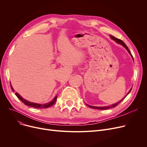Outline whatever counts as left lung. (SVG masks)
I'll list each match as a JSON object with an SVG mask.
<instances>
[{
    "mask_svg": "<svg viewBox=\"0 0 147 147\" xmlns=\"http://www.w3.org/2000/svg\"><path fill=\"white\" fill-rule=\"evenodd\" d=\"M110 37H111V39H113V40H114L115 42H116L117 43H119V44H120V45H122L123 47H124L126 50H127V51L129 52V53L130 54V56L132 57V59H134V58H133V56L132 55V54H131V53H130V51L129 50V48H128V47L127 46H126V45L121 40H120V39H119V38H117L116 37H114L113 36H112V35H110ZM132 88H131L130 90H129V91L128 92V93H127V94L122 99H121L120 101H119V102H117V103H115V104H113V105H109V106H105V107H95V106H92V105H88V104H86L88 107H89L90 108H91V109H98V110H107V109H111V108H113V107H116L119 103H120L123 99H124L125 98H126V96L130 93V92L131 91V90H132Z\"/></svg>",
    "mask_w": 147,
    "mask_h": 147,
    "instance_id": "obj_1",
    "label": "left lung"
}]
</instances>
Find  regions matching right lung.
Listing matches in <instances>:
<instances>
[{
  "label": "right lung",
  "mask_w": 147,
  "mask_h": 147,
  "mask_svg": "<svg viewBox=\"0 0 147 147\" xmlns=\"http://www.w3.org/2000/svg\"><path fill=\"white\" fill-rule=\"evenodd\" d=\"M11 88L12 89V90L13 92H15L14 89H13L12 85H11ZM15 95H16L18 99H20L21 101L24 103L25 105H28L29 107H34V108H37V109H46V108H48L52 105H53L55 103L56 101H57V96H55V98H54L51 101L48 102V103H46V104H37V103H34V102H30L27 101V100L23 98L21 96H20L17 92L15 93Z\"/></svg>",
  "instance_id": "right-lung-1"
}]
</instances>
